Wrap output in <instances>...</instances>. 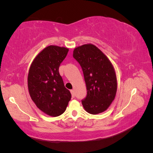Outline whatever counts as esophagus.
I'll return each instance as SVG.
<instances>
[{
	"label": "esophagus",
	"instance_id": "34e87169",
	"mask_svg": "<svg viewBox=\"0 0 153 153\" xmlns=\"http://www.w3.org/2000/svg\"><path fill=\"white\" fill-rule=\"evenodd\" d=\"M71 93L72 97H73V98H75V97H76V94H75L74 90H71Z\"/></svg>",
	"mask_w": 153,
	"mask_h": 153
}]
</instances>
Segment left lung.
<instances>
[{"label": "left lung", "instance_id": "8db88e82", "mask_svg": "<svg viewBox=\"0 0 153 153\" xmlns=\"http://www.w3.org/2000/svg\"><path fill=\"white\" fill-rule=\"evenodd\" d=\"M74 58L81 66L86 82L87 94L82 104L92 115L107 109L117 92V79L110 61L93 45L74 49Z\"/></svg>", "mask_w": 153, "mask_h": 153}]
</instances>
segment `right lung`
I'll return each instance as SVG.
<instances>
[{
  "label": "right lung",
  "instance_id": "1",
  "mask_svg": "<svg viewBox=\"0 0 153 153\" xmlns=\"http://www.w3.org/2000/svg\"><path fill=\"white\" fill-rule=\"evenodd\" d=\"M68 51L67 48L47 46L33 60L28 74V90L32 100L40 110L53 117L65 112L71 98L59 72Z\"/></svg>",
  "mask_w": 153,
  "mask_h": 153
}]
</instances>
